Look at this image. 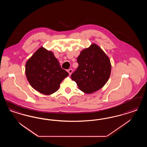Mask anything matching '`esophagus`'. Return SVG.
Segmentation results:
<instances>
[{
	"label": "esophagus",
	"instance_id": "1",
	"mask_svg": "<svg viewBox=\"0 0 147 147\" xmlns=\"http://www.w3.org/2000/svg\"><path fill=\"white\" fill-rule=\"evenodd\" d=\"M72 72H73V69H70L68 70V73H69V75H71V74L72 73Z\"/></svg>",
	"mask_w": 147,
	"mask_h": 147
}]
</instances>
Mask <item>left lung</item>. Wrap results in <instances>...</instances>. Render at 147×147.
<instances>
[{"label":"left lung","mask_w":147,"mask_h":147,"mask_svg":"<svg viewBox=\"0 0 147 147\" xmlns=\"http://www.w3.org/2000/svg\"><path fill=\"white\" fill-rule=\"evenodd\" d=\"M79 66L71 75L79 88L91 94L102 88L108 80L111 73L109 57L98 45L92 44L84 49L77 58Z\"/></svg>","instance_id":"8db88e82"}]
</instances>
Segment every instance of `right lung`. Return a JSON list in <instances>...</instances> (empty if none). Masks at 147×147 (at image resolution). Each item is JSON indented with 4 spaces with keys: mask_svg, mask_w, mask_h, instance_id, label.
Here are the masks:
<instances>
[{
    "mask_svg": "<svg viewBox=\"0 0 147 147\" xmlns=\"http://www.w3.org/2000/svg\"><path fill=\"white\" fill-rule=\"evenodd\" d=\"M26 75L30 85L42 94H53L59 90L61 82L68 76L53 53L40 47L26 64Z\"/></svg>",
    "mask_w": 147,
    "mask_h": 147,
    "instance_id": "1",
    "label": "right lung"
}]
</instances>
